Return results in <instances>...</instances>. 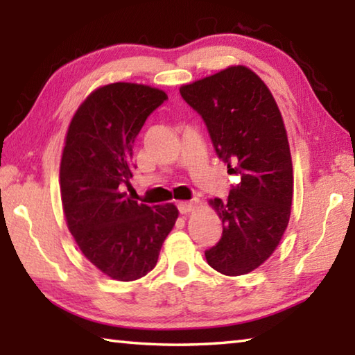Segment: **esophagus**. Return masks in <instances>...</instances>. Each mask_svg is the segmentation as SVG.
<instances>
[{
  "label": "esophagus",
  "instance_id": "1",
  "mask_svg": "<svg viewBox=\"0 0 355 355\" xmlns=\"http://www.w3.org/2000/svg\"><path fill=\"white\" fill-rule=\"evenodd\" d=\"M197 208V202H180L178 203V211L182 214H189Z\"/></svg>",
  "mask_w": 355,
  "mask_h": 355
}]
</instances>
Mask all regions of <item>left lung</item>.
<instances>
[{
  "label": "left lung",
  "instance_id": "8db88e82",
  "mask_svg": "<svg viewBox=\"0 0 355 355\" xmlns=\"http://www.w3.org/2000/svg\"><path fill=\"white\" fill-rule=\"evenodd\" d=\"M180 94L205 120L228 172L241 177L227 200L208 202L222 236L205 252L207 261L224 275H244L274 254L290 222L293 161L284 119L269 87L245 65L183 84Z\"/></svg>",
  "mask_w": 355,
  "mask_h": 355
}]
</instances>
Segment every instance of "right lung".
Segmentation results:
<instances>
[{
    "label": "right lung",
    "instance_id": "1",
    "mask_svg": "<svg viewBox=\"0 0 355 355\" xmlns=\"http://www.w3.org/2000/svg\"><path fill=\"white\" fill-rule=\"evenodd\" d=\"M166 98L147 84H105L78 106L65 135L59 167L65 222L83 255L114 280L152 271L178 218L173 203L150 207L123 191L133 177L136 136Z\"/></svg>",
    "mask_w": 355,
    "mask_h": 355
}]
</instances>
